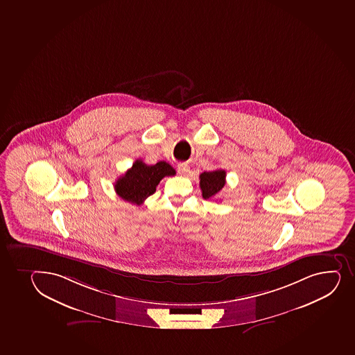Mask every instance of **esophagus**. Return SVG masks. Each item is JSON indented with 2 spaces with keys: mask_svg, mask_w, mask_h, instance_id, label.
Listing matches in <instances>:
<instances>
[{
  "mask_svg": "<svg viewBox=\"0 0 355 355\" xmlns=\"http://www.w3.org/2000/svg\"><path fill=\"white\" fill-rule=\"evenodd\" d=\"M177 171L182 175H187L190 173V166L187 164H180L177 168Z\"/></svg>",
  "mask_w": 355,
  "mask_h": 355,
  "instance_id": "esophagus-1",
  "label": "esophagus"
}]
</instances>
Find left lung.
Masks as SVG:
<instances>
[{"label":"left lung","instance_id":"left-lung-1","mask_svg":"<svg viewBox=\"0 0 355 355\" xmlns=\"http://www.w3.org/2000/svg\"><path fill=\"white\" fill-rule=\"evenodd\" d=\"M200 189L204 199H213L219 194L220 191L226 184V171L214 170V171L202 172L199 175Z\"/></svg>","mask_w":355,"mask_h":355}]
</instances>
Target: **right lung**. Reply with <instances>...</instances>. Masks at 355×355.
Here are the masks:
<instances>
[{
	"label": "right lung",
	"mask_w": 355,
	"mask_h": 355,
	"mask_svg": "<svg viewBox=\"0 0 355 355\" xmlns=\"http://www.w3.org/2000/svg\"><path fill=\"white\" fill-rule=\"evenodd\" d=\"M175 175V168L166 162L146 165L141 159H137L132 168L116 180L114 189L123 200L134 205H141L146 198L156 192V187L164 177Z\"/></svg>",
	"instance_id": "obj_1"
}]
</instances>
